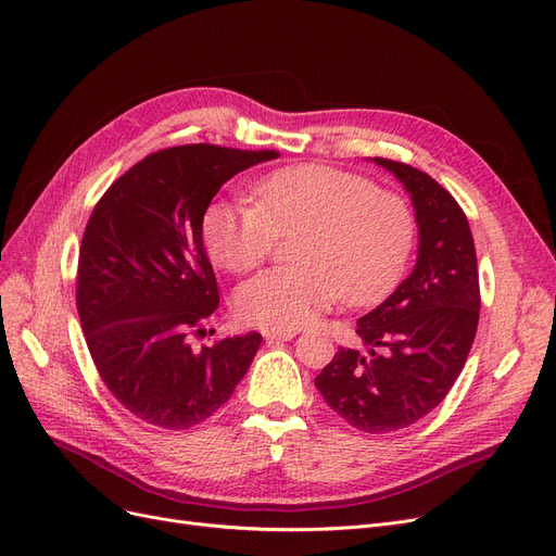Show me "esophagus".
I'll use <instances>...</instances> for the list:
<instances>
[{
    "label": "esophagus",
    "instance_id": "obj_1",
    "mask_svg": "<svg viewBox=\"0 0 556 556\" xmlns=\"http://www.w3.org/2000/svg\"><path fill=\"white\" fill-rule=\"evenodd\" d=\"M296 328H266L264 340L266 342H278V340H292L296 336Z\"/></svg>",
    "mask_w": 556,
    "mask_h": 556
}]
</instances>
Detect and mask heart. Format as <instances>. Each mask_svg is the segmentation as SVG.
Segmentation results:
<instances>
[{"label":"heart","mask_w":556,"mask_h":556,"mask_svg":"<svg viewBox=\"0 0 556 556\" xmlns=\"http://www.w3.org/2000/svg\"><path fill=\"white\" fill-rule=\"evenodd\" d=\"M253 205L214 203L203 216L214 264L247 274L292 237V264L276 266L237 292V313L262 328H299L340 299L369 305L402 280L415 249L408 198L369 177L324 164H296L253 185Z\"/></svg>","instance_id":"heart-1"}]
</instances>
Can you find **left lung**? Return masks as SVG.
Instances as JSON below:
<instances>
[{"instance_id": "1", "label": "left lung", "mask_w": 556, "mask_h": 556, "mask_svg": "<svg viewBox=\"0 0 556 556\" xmlns=\"http://www.w3.org/2000/svg\"><path fill=\"white\" fill-rule=\"evenodd\" d=\"M408 189L419 226L413 274L358 319L367 353L338 349L315 386L351 427L390 433L429 415L456 383L479 324V269L456 198L410 164L374 157Z\"/></svg>"}]
</instances>
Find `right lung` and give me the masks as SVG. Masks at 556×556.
<instances>
[{
  "instance_id": "right-lung-1",
  "label": "right lung",
  "mask_w": 556,
  "mask_h": 556,
  "mask_svg": "<svg viewBox=\"0 0 556 556\" xmlns=\"http://www.w3.org/2000/svg\"><path fill=\"white\" fill-rule=\"evenodd\" d=\"M276 157L214 143L164 148L123 173L88 218L77 262L84 338L106 390L146 425H201L255 358L260 332L191 346L218 307L203 216L232 175Z\"/></svg>"
}]
</instances>
